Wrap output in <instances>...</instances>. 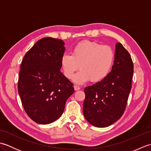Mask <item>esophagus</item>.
<instances>
[{"instance_id":"34e87169","label":"esophagus","mask_w":151,"mask_h":151,"mask_svg":"<svg viewBox=\"0 0 151 151\" xmlns=\"http://www.w3.org/2000/svg\"><path fill=\"white\" fill-rule=\"evenodd\" d=\"M74 89H75V91H78V90H79L80 89H81V88H80L79 86H78L75 85V86H74Z\"/></svg>"}]
</instances>
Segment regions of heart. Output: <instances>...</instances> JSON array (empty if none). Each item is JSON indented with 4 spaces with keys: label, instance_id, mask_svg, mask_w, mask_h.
Returning a JSON list of instances; mask_svg holds the SVG:
<instances>
[{
    "label": "heart",
    "instance_id": "b5f03b06",
    "mask_svg": "<svg viewBox=\"0 0 151 151\" xmlns=\"http://www.w3.org/2000/svg\"><path fill=\"white\" fill-rule=\"evenodd\" d=\"M114 61V52L110 46L95 41H83L74 47L71 54H63L61 66L63 75L72 79L79 68L81 70L73 78L77 84L88 81L98 82L110 73Z\"/></svg>",
    "mask_w": 151,
    "mask_h": 151
}]
</instances>
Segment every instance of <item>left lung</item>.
Segmentation results:
<instances>
[{
	"label": "left lung",
	"instance_id": "obj_1",
	"mask_svg": "<svg viewBox=\"0 0 151 151\" xmlns=\"http://www.w3.org/2000/svg\"><path fill=\"white\" fill-rule=\"evenodd\" d=\"M133 73L129 52L121 43H117L111 71L102 81L84 88L83 114L89 123L106 127L121 117L132 88Z\"/></svg>",
	"mask_w": 151,
	"mask_h": 151
}]
</instances>
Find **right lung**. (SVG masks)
<instances>
[{"instance_id": "add662e5", "label": "right lung", "mask_w": 151, "mask_h": 151, "mask_svg": "<svg viewBox=\"0 0 151 151\" xmlns=\"http://www.w3.org/2000/svg\"><path fill=\"white\" fill-rule=\"evenodd\" d=\"M64 44L60 39L42 38L22 60L18 93L24 111L37 123L47 124L57 120L74 93L73 84L60 71Z\"/></svg>"}]
</instances>
